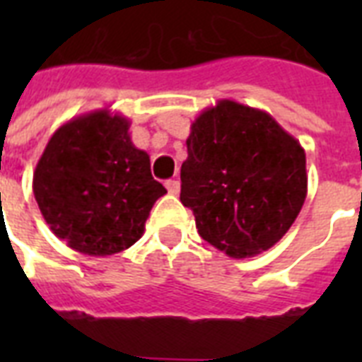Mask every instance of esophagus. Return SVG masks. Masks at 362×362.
<instances>
[{
  "label": "esophagus",
  "instance_id": "1",
  "mask_svg": "<svg viewBox=\"0 0 362 362\" xmlns=\"http://www.w3.org/2000/svg\"><path fill=\"white\" fill-rule=\"evenodd\" d=\"M165 187H167V192L170 195H178L180 193V182L178 180H167L165 182Z\"/></svg>",
  "mask_w": 362,
  "mask_h": 362
}]
</instances>
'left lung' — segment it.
<instances>
[{
	"label": "left lung",
	"instance_id": "1",
	"mask_svg": "<svg viewBox=\"0 0 362 362\" xmlns=\"http://www.w3.org/2000/svg\"><path fill=\"white\" fill-rule=\"evenodd\" d=\"M186 144L180 201L204 240L244 259L289 231L308 192L306 153L272 116L221 99L195 118Z\"/></svg>",
	"mask_w": 362,
	"mask_h": 362
}]
</instances>
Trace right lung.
<instances>
[{"label":"right lung","instance_id":"obj_1","mask_svg":"<svg viewBox=\"0 0 362 362\" xmlns=\"http://www.w3.org/2000/svg\"><path fill=\"white\" fill-rule=\"evenodd\" d=\"M165 193L150 156L131 142L129 120L107 109L58 127L33 173V195L54 235L95 257L133 246Z\"/></svg>","mask_w":362,"mask_h":362}]
</instances>
